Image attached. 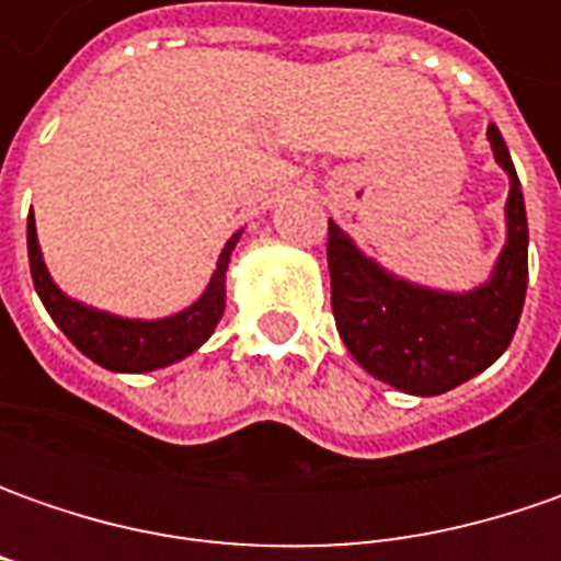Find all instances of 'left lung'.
Segmentation results:
<instances>
[{
  "label": "left lung",
  "mask_w": 561,
  "mask_h": 561,
  "mask_svg": "<svg viewBox=\"0 0 561 561\" xmlns=\"http://www.w3.org/2000/svg\"><path fill=\"white\" fill-rule=\"evenodd\" d=\"M496 162L508 174V237L484 287L440 293L415 287L365 259L328 221V268L336 331L358 365L415 397H437L481 375L506 353L528 293L525 196L496 124L486 127Z\"/></svg>",
  "instance_id": "left-lung-1"
}]
</instances>
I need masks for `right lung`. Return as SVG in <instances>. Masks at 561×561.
Instances as JSON below:
<instances>
[{
	"mask_svg": "<svg viewBox=\"0 0 561 561\" xmlns=\"http://www.w3.org/2000/svg\"><path fill=\"white\" fill-rule=\"evenodd\" d=\"M237 240H240V233H233L227 240L208 287L190 309L171 314V318H159V321H134V318H118V314L90 309V306L75 302L58 290L46 265H43V252L36 243V225H33V208L31 218H27L31 277L46 312L53 314L55 324L65 331V336L83 356L93 358L96 365L108 368V371H130V375L174 365L190 353H196L211 336L215 324L225 314V277Z\"/></svg>",
	"mask_w": 561,
	"mask_h": 561,
	"instance_id": "obj_1",
	"label": "right lung"
}]
</instances>
